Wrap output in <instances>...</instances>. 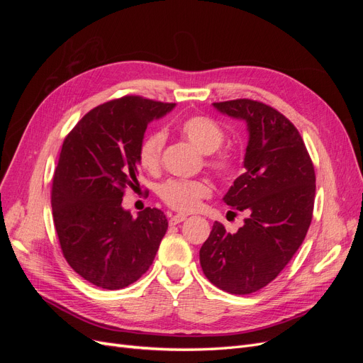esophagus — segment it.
<instances>
[{
    "label": "esophagus",
    "mask_w": 363,
    "mask_h": 363,
    "mask_svg": "<svg viewBox=\"0 0 363 363\" xmlns=\"http://www.w3.org/2000/svg\"><path fill=\"white\" fill-rule=\"evenodd\" d=\"M186 218H188V216H186V215H180V213H179V215H174V216L169 218V225H177V224L183 223Z\"/></svg>",
    "instance_id": "esophagus-1"
}]
</instances>
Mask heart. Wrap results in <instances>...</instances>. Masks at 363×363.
I'll list each match as a JSON object with an SVG mask.
<instances>
[{"instance_id":"heart-1","label":"heart","mask_w":363,"mask_h":363,"mask_svg":"<svg viewBox=\"0 0 363 363\" xmlns=\"http://www.w3.org/2000/svg\"><path fill=\"white\" fill-rule=\"evenodd\" d=\"M180 135L203 155H213L221 148L225 139L223 127L207 116H191L179 125ZM167 135L163 130H155L147 135L139 147V163L148 172H155L160 167L162 151ZM236 157L233 152L223 151L208 159V167L219 175H227L233 171ZM160 199L174 211L192 212L200 206V201L211 195V186L204 180L171 179L164 182L159 189Z\"/></svg>"}]
</instances>
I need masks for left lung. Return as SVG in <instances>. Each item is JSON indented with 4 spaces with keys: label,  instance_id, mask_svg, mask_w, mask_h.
<instances>
[{
    "label": "left lung",
    "instance_id": "left-lung-1",
    "mask_svg": "<svg viewBox=\"0 0 363 363\" xmlns=\"http://www.w3.org/2000/svg\"><path fill=\"white\" fill-rule=\"evenodd\" d=\"M213 107L247 124L244 174L223 200L248 216L236 233L215 223L200 263L215 286L245 295L276 279L303 244L312 221L315 171L298 130L276 108L252 100Z\"/></svg>",
    "mask_w": 363,
    "mask_h": 363
}]
</instances>
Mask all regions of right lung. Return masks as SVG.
Listing matches in <instances>:
<instances>
[{
    "instance_id": "1",
    "label": "right lung",
    "mask_w": 363,
    "mask_h": 363,
    "mask_svg": "<svg viewBox=\"0 0 363 363\" xmlns=\"http://www.w3.org/2000/svg\"><path fill=\"white\" fill-rule=\"evenodd\" d=\"M175 104L124 96L86 113L65 139L52 180V216L63 256L80 277L123 289L151 267L167 233L156 207L133 218L123 207L138 188L139 147L152 119Z\"/></svg>"
}]
</instances>
